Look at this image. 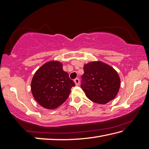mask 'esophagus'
<instances>
[{
	"mask_svg": "<svg viewBox=\"0 0 149 149\" xmlns=\"http://www.w3.org/2000/svg\"><path fill=\"white\" fill-rule=\"evenodd\" d=\"M74 83H75V85H76V86H78V85L79 84V83H80V81L78 78H76V79H74Z\"/></svg>",
	"mask_w": 149,
	"mask_h": 149,
	"instance_id": "esophagus-1",
	"label": "esophagus"
}]
</instances>
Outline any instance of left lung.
Instances as JSON below:
<instances>
[{
	"instance_id": "8db88e82",
	"label": "left lung",
	"mask_w": 149,
	"mask_h": 149,
	"mask_svg": "<svg viewBox=\"0 0 149 149\" xmlns=\"http://www.w3.org/2000/svg\"><path fill=\"white\" fill-rule=\"evenodd\" d=\"M120 86L118 73L101 61L88 63L84 66L81 88L92 102L105 104L113 100Z\"/></svg>"
}]
</instances>
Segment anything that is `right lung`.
<instances>
[{"instance_id": "right-lung-1", "label": "right lung", "mask_w": 149, "mask_h": 149, "mask_svg": "<svg viewBox=\"0 0 149 149\" xmlns=\"http://www.w3.org/2000/svg\"><path fill=\"white\" fill-rule=\"evenodd\" d=\"M74 82L63 71V64L57 61H49L35 72L31 81L33 95L40 106L54 109L68 99Z\"/></svg>"}]
</instances>
